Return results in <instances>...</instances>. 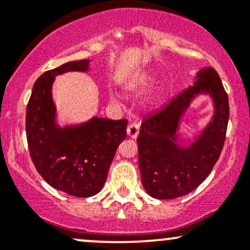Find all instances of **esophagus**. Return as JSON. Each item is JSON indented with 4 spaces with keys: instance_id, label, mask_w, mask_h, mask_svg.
Segmentation results:
<instances>
[{
    "instance_id": "34e87169",
    "label": "esophagus",
    "mask_w": 250,
    "mask_h": 250,
    "mask_svg": "<svg viewBox=\"0 0 250 250\" xmlns=\"http://www.w3.org/2000/svg\"><path fill=\"white\" fill-rule=\"evenodd\" d=\"M140 133V125L137 122H131L127 128V134L131 139H136Z\"/></svg>"
}]
</instances>
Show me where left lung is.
Returning <instances> with one entry per match:
<instances>
[{"label":"left lung","instance_id":"left-lung-1","mask_svg":"<svg viewBox=\"0 0 250 250\" xmlns=\"http://www.w3.org/2000/svg\"><path fill=\"white\" fill-rule=\"evenodd\" d=\"M209 93L214 100L213 121L190 147L176 143L180 116L195 95ZM229 103L222 81L213 68L197 74L193 84L156 113L143 119L137 137L142 185L154 199L183 196L203 182L219 160L226 141Z\"/></svg>","mask_w":250,"mask_h":250}]
</instances>
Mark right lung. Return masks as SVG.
<instances>
[{
	"label": "right lung",
	"mask_w": 250,
	"mask_h": 250,
	"mask_svg": "<svg viewBox=\"0 0 250 250\" xmlns=\"http://www.w3.org/2000/svg\"><path fill=\"white\" fill-rule=\"evenodd\" d=\"M89 61L68 62L36 80L27 105L25 133L36 170L53 188L76 197L101 190L116 149L127 136L125 119L94 117L74 127L55 123L51 85L56 75L88 70Z\"/></svg>",
	"instance_id": "1"
}]
</instances>
